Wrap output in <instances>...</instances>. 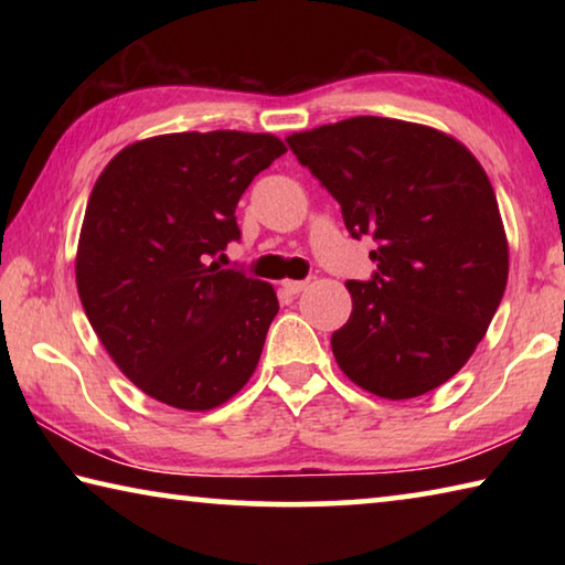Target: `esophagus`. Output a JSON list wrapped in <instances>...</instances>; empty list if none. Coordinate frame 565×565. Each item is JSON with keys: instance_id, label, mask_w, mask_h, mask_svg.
I'll list each match as a JSON object with an SVG mask.
<instances>
[{"instance_id": "1", "label": "esophagus", "mask_w": 565, "mask_h": 565, "mask_svg": "<svg viewBox=\"0 0 565 565\" xmlns=\"http://www.w3.org/2000/svg\"><path fill=\"white\" fill-rule=\"evenodd\" d=\"M281 286H284V291L286 294H301L306 286H309V281H294V279H286V281H281Z\"/></svg>"}]
</instances>
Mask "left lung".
Returning a JSON list of instances; mask_svg holds the SVG:
<instances>
[{
  "instance_id": "1",
  "label": "left lung",
  "mask_w": 565,
  "mask_h": 565,
  "mask_svg": "<svg viewBox=\"0 0 565 565\" xmlns=\"http://www.w3.org/2000/svg\"><path fill=\"white\" fill-rule=\"evenodd\" d=\"M296 159L341 204L353 238L374 236L369 281L331 349L353 384L404 401L471 359L503 299L509 242L483 167L448 134L351 117L291 134Z\"/></svg>"
}]
</instances>
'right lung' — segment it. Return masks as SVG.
I'll use <instances>...</instances> for the list:
<instances>
[{"mask_svg":"<svg viewBox=\"0 0 565 565\" xmlns=\"http://www.w3.org/2000/svg\"><path fill=\"white\" fill-rule=\"evenodd\" d=\"M286 151L274 134L181 131L114 157L76 246L84 313L131 384L184 411L246 386L279 311L271 284L222 269L236 204Z\"/></svg>","mask_w":565,"mask_h":565,"instance_id":"1","label":"right lung"}]
</instances>
